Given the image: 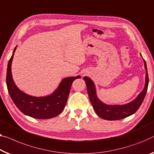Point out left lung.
I'll return each mask as SVG.
<instances>
[{
  "label": "left lung",
  "mask_w": 154,
  "mask_h": 154,
  "mask_svg": "<svg viewBox=\"0 0 154 154\" xmlns=\"http://www.w3.org/2000/svg\"><path fill=\"white\" fill-rule=\"evenodd\" d=\"M144 67L146 69V82L143 91L133 102L125 105H120V106H109V105L103 104L96 96L95 85L92 80L87 77H84L86 84L89 99H90L93 109L95 110V113L97 114L98 116L106 120H117L125 118L136 113L143 102L148 88L149 77L145 61H144Z\"/></svg>",
  "instance_id": "obj_1"
}]
</instances>
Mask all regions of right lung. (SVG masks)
Returning a JSON list of instances; mask_svg holds the SVG:
<instances>
[{"label": "right lung", "instance_id": "1", "mask_svg": "<svg viewBox=\"0 0 154 154\" xmlns=\"http://www.w3.org/2000/svg\"><path fill=\"white\" fill-rule=\"evenodd\" d=\"M15 50L16 48L9 60L6 76L8 93L14 103L23 113L34 118L43 120L58 116L65 108L73 81L81 77H71L63 79L58 88L50 96L36 97L27 95L16 86L11 76V65Z\"/></svg>", "mask_w": 154, "mask_h": 154}]
</instances>
